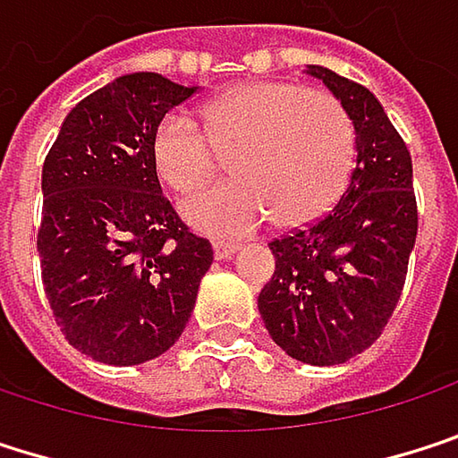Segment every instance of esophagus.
<instances>
[{"label":"esophagus","mask_w":458,"mask_h":458,"mask_svg":"<svg viewBox=\"0 0 458 458\" xmlns=\"http://www.w3.org/2000/svg\"><path fill=\"white\" fill-rule=\"evenodd\" d=\"M237 253V245L234 242H226V240H216L213 242V256L218 259V261H226V259H232Z\"/></svg>","instance_id":"34e87169"}]
</instances>
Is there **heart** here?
<instances>
[{
    "mask_svg": "<svg viewBox=\"0 0 458 458\" xmlns=\"http://www.w3.org/2000/svg\"><path fill=\"white\" fill-rule=\"evenodd\" d=\"M199 127L162 116L148 143L157 181L178 199L205 189L229 157L234 183L183 208L191 226L240 234L264 224L299 226L323 216L354 167V124L339 98L293 82H245L199 106Z\"/></svg>",
    "mask_w": 458,
    "mask_h": 458,
    "instance_id": "obj_1",
    "label": "heart"
}]
</instances>
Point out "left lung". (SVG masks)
<instances>
[{"label":"left lung","mask_w":458,"mask_h":458,"mask_svg":"<svg viewBox=\"0 0 458 458\" xmlns=\"http://www.w3.org/2000/svg\"><path fill=\"white\" fill-rule=\"evenodd\" d=\"M307 72L352 116L357 167L334 210L269 242L275 275L259 293V312L291 357L336 365L386 328L403 293L419 213L411 151L376 96L331 69Z\"/></svg>","instance_id":"obj_1"}]
</instances>
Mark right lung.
I'll return each mask as SVG.
<instances>
[{
	"mask_svg": "<svg viewBox=\"0 0 458 458\" xmlns=\"http://www.w3.org/2000/svg\"><path fill=\"white\" fill-rule=\"evenodd\" d=\"M197 88L124 74L80 101L42 165V285L64 336L106 365H138L183 334L213 264L162 194L148 143Z\"/></svg>",
	"mask_w": 458,
	"mask_h": 458,
	"instance_id": "1",
	"label": "right lung"
}]
</instances>
